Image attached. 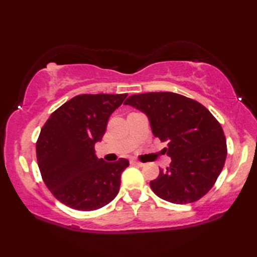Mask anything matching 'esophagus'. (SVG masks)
I'll list each match as a JSON object with an SVG mask.
<instances>
[{
	"label": "esophagus",
	"mask_w": 257,
	"mask_h": 257,
	"mask_svg": "<svg viewBox=\"0 0 257 257\" xmlns=\"http://www.w3.org/2000/svg\"><path fill=\"white\" fill-rule=\"evenodd\" d=\"M130 164H133V165H138V167H143V163L138 162V161H136V160H130Z\"/></svg>",
	"instance_id": "obj_1"
}]
</instances>
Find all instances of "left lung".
Instances as JSON below:
<instances>
[{
  "instance_id": "left-lung-1",
  "label": "left lung",
  "mask_w": 257,
  "mask_h": 257,
  "mask_svg": "<svg viewBox=\"0 0 257 257\" xmlns=\"http://www.w3.org/2000/svg\"><path fill=\"white\" fill-rule=\"evenodd\" d=\"M145 113L152 133L168 143L170 167L150 182L160 198L188 204L203 197L222 171L227 142L222 127L207 108L170 92L132 95L124 101Z\"/></svg>"
}]
</instances>
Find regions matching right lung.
Masks as SVG:
<instances>
[{"label": "right lung", "instance_id": "obj_1", "mask_svg": "<svg viewBox=\"0 0 257 257\" xmlns=\"http://www.w3.org/2000/svg\"><path fill=\"white\" fill-rule=\"evenodd\" d=\"M128 94L78 95L61 105L43 125L36 143L38 168L47 188L64 205L98 210L119 193L127 159L105 162L95 154L110 115Z\"/></svg>", "mask_w": 257, "mask_h": 257}]
</instances>
